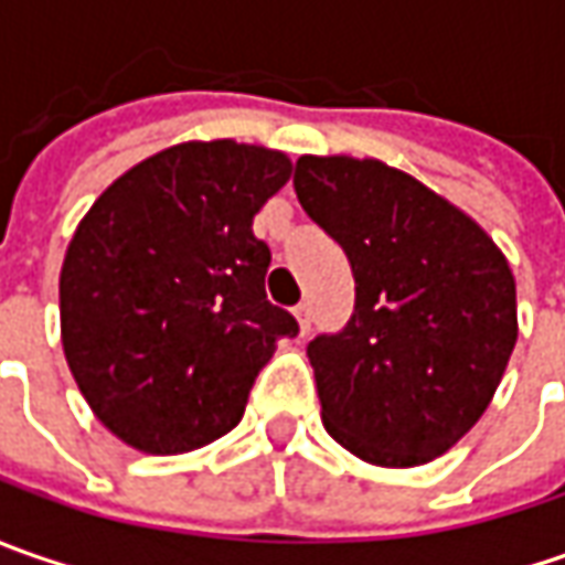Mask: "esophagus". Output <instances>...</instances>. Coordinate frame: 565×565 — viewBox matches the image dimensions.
<instances>
[{"instance_id": "obj_1", "label": "esophagus", "mask_w": 565, "mask_h": 565, "mask_svg": "<svg viewBox=\"0 0 565 565\" xmlns=\"http://www.w3.org/2000/svg\"><path fill=\"white\" fill-rule=\"evenodd\" d=\"M295 317H298V327H301V337H305L311 330V305L308 301L295 305Z\"/></svg>"}]
</instances>
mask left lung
Segmentation results:
<instances>
[{"instance_id": "obj_1", "label": "left lung", "mask_w": 565, "mask_h": 565, "mask_svg": "<svg viewBox=\"0 0 565 565\" xmlns=\"http://www.w3.org/2000/svg\"><path fill=\"white\" fill-rule=\"evenodd\" d=\"M292 185L355 276L349 323L308 342L323 427L371 466L444 456L484 415L519 337L507 257L377 160L301 157Z\"/></svg>"}]
</instances>
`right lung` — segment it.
Segmentation results:
<instances>
[{
  "instance_id": "right-lung-1",
  "label": "right lung",
  "mask_w": 565,
  "mask_h": 565,
  "mask_svg": "<svg viewBox=\"0 0 565 565\" xmlns=\"http://www.w3.org/2000/svg\"><path fill=\"white\" fill-rule=\"evenodd\" d=\"M286 153L179 143L99 194L68 245L62 349L87 405L128 446L175 456L242 422L276 339L298 320L264 289L254 213L289 182Z\"/></svg>"
}]
</instances>
